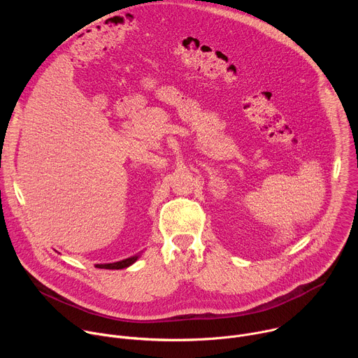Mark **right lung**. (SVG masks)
Returning <instances> with one entry per match:
<instances>
[{
  "mask_svg": "<svg viewBox=\"0 0 358 358\" xmlns=\"http://www.w3.org/2000/svg\"><path fill=\"white\" fill-rule=\"evenodd\" d=\"M137 259H138V257L136 255V257H131V258H127V259H123V261H119V262H115V264H100V265H96V268H100V269H124V268L133 265Z\"/></svg>",
  "mask_w": 358,
  "mask_h": 358,
  "instance_id": "obj_1",
  "label": "right lung"
}]
</instances>
